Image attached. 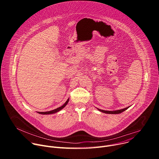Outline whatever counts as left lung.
Returning <instances> with one entry per match:
<instances>
[{
	"instance_id": "1",
	"label": "left lung",
	"mask_w": 159,
	"mask_h": 159,
	"mask_svg": "<svg viewBox=\"0 0 159 159\" xmlns=\"http://www.w3.org/2000/svg\"><path fill=\"white\" fill-rule=\"evenodd\" d=\"M128 107H126V108H124V109H120V110H117V111H105V110H102V109H98V110H99L100 111L104 112V113H107V114H120V113L125 111V110H126Z\"/></svg>"
}]
</instances>
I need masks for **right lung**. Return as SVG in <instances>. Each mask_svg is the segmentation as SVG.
I'll return each mask as SVG.
<instances>
[{
    "label": "right lung",
    "instance_id": "right-lung-1",
    "mask_svg": "<svg viewBox=\"0 0 159 159\" xmlns=\"http://www.w3.org/2000/svg\"><path fill=\"white\" fill-rule=\"evenodd\" d=\"M69 99H68L67 101L65 102V104H64L63 106H60V107H58V108H57V109H54V110L50 111H47V112H38V113H39V114H41V115H50V114H53V113L57 112L58 111H60L61 109H62L67 104V103H68V102H69Z\"/></svg>",
    "mask_w": 159,
    "mask_h": 159
}]
</instances>
